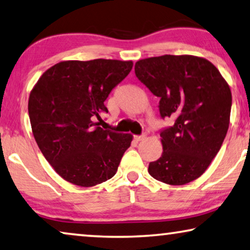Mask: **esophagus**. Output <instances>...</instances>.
<instances>
[{"label":"esophagus","mask_w":250,"mask_h":250,"mask_svg":"<svg viewBox=\"0 0 250 250\" xmlns=\"http://www.w3.org/2000/svg\"><path fill=\"white\" fill-rule=\"evenodd\" d=\"M145 138H146V136L141 135V136H135V138H133V139H135L137 143H138V141H141L143 139H145Z\"/></svg>","instance_id":"obj_1"}]
</instances>
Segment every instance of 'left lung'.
<instances>
[{
    "label": "left lung",
    "instance_id": "left-lung-1",
    "mask_svg": "<svg viewBox=\"0 0 250 250\" xmlns=\"http://www.w3.org/2000/svg\"><path fill=\"white\" fill-rule=\"evenodd\" d=\"M135 73L159 98L161 117L172 119V125L161 131L163 154L149 163V174L170 185L196 180L228 131L232 103L228 83L212 62L189 55L141 59Z\"/></svg>",
    "mask_w": 250,
    "mask_h": 250
}]
</instances>
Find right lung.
Wrapping results in <instances>:
<instances>
[{"label":"right lung","mask_w":250,"mask_h":250,"mask_svg":"<svg viewBox=\"0 0 250 250\" xmlns=\"http://www.w3.org/2000/svg\"><path fill=\"white\" fill-rule=\"evenodd\" d=\"M132 62H62L50 67L29 96L33 137L56 173L69 183L94 186L113 177L132 136L100 126L104 101L128 76Z\"/></svg>","instance_id":"obj_1"}]
</instances>
